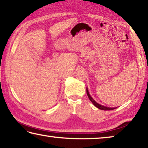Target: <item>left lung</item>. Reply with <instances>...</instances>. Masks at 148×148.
I'll list each match as a JSON object with an SVG mask.
<instances>
[{"instance_id":"1","label":"left lung","mask_w":148,"mask_h":148,"mask_svg":"<svg viewBox=\"0 0 148 148\" xmlns=\"http://www.w3.org/2000/svg\"><path fill=\"white\" fill-rule=\"evenodd\" d=\"M86 91H87V96H88L89 99L90 101H91V102L92 104H93L95 106H96L97 108H98L99 109H101V110H114L117 108H109V107H106V106H102V105H101L99 104V103H97V102L95 101V100L92 98V97H91V95H90L89 92V91H88V89H87V87L86 88Z\"/></svg>"}]
</instances>
